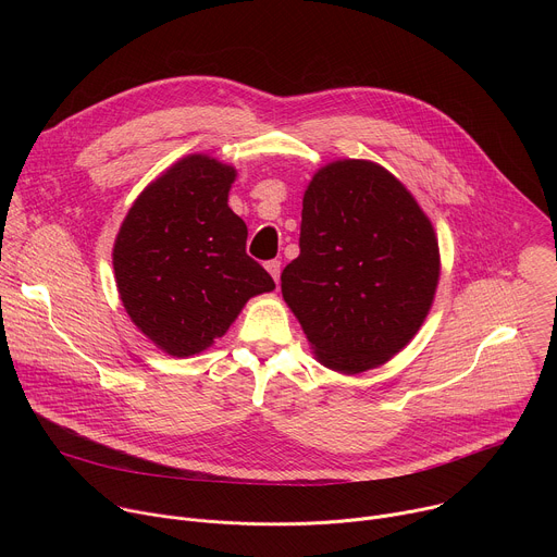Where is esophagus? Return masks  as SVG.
<instances>
[{"mask_svg":"<svg viewBox=\"0 0 557 557\" xmlns=\"http://www.w3.org/2000/svg\"><path fill=\"white\" fill-rule=\"evenodd\" d=\"M280 267H282L280 260H269V262H267V271L271 273V277H273L275 282L280 280Z\"/></svg>","mask_w":557,"mask_h":557,"instance_id":"esophagus-1","label":"esophagus"}]
</instances>
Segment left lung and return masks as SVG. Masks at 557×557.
I'll list each match as a JSON object with an SVG mask.
<instances>
[{
	"label": "left lung",
	"instance_id": "1",
	"mask_svg": "<svg viewBox=\"0 0 557 557\" xmlns=\"http://www.w3.org/2000/svg\"><path fill=\"white\" fill-rule=\"evenodd\" d=\"M301 207L282 295L326 368H376L408 346L432 306L441 271L432 222L370 161L326 165Z\"/></svg>",
	"mask_w": 557,
	"mask_h": 557
}]
</instances>
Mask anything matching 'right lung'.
<instances>
[{"label":"right lung","mask_w":557,"mask_h":557,"mask_svg":"<svg viewBox=\"0 0 557 557\" xmlns=\"http://www.w3.org/2000/svg\"><path fill=\"white\" fill-rule=\"evenodd\" d=\"M235 170L187 156L127 211L114 243V275L132 322L165 352L209 348L243 306L275 288L247 256V224L228 209Z\"/></svg>","instance_id":"1"}]
</instances>
